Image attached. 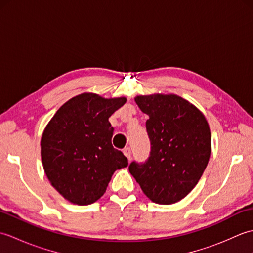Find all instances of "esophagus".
Instances as JSON below:
<instances>
[{
  "instance_id": "1",
  "label": "esophagus",
  "mask_w": 253,
  "mask_h": 253,
  "mask_svg": "<svg viewBox=\"0 0 253 253\" xmlns=\"http://www.w3.org/2000/svg\"><path fill=\"white\" fill-rule=\"evenodd\" d=\"M124 154H125V157L128 159V160H131V149L130 148H125L124 149Z\"/></svg>"
}]
</instances>
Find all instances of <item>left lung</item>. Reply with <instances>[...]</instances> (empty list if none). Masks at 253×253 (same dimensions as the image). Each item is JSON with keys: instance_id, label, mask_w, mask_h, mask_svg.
<instances>
[{"instance_id": "8db88e82", "label": "left lung", "mask_w": 253, "mask_h": 253, "mask_svg": "<svg viewBox=\"0 0 253 253\" xmlns=\"http://www.w3.org/2000/svg\"><path fill=\"white\" fill-rule=\"evenodd\" d=\"M149 115L151 144L144 163H130L129 171L150 200L171 204L185 198L201 178L211 154V132L202 113L175 94L139 95Z\"/></svg>"}]
</instances>
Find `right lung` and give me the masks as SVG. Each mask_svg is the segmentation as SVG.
I'll use <instances>...</instances> for the list:
<instances>
[{"label":"right lung","instance_id":"obj_1","mask_svg":"<svg viewBox=\"0 0 253 253\" xmlns=\"http://www.w3.org/2000/svg\"><path fill=\"white\" fill-rule=\"evenodd\" d=\"M125 103V98L83 93L63 104L47 124L41 138L42 164L66 200L79 206L95 202L113 173L128 165L123 152L113 147L114 128L109 122Z\"/></svg>","mask_w":253,"mask_h":253}]
</instances>
